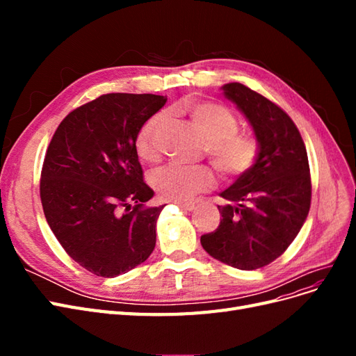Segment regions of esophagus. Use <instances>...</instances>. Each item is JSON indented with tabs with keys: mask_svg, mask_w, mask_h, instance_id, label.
Returning a JSON list of instances; mask_svg holds the SVG:
<instances>
[{
	"mask_svg": "<svg viewBox=\"0 0 356 356\" xmlns=\"http://www.w3.org/2000/svg\"><path fill=\"white\" fill-rule=\"evenodd\" d=\"M177 204H178L181 209H184V211H193V209H195V203H193V202H178Z\"/></svg>",
	"mask_w": 356,
	"mask_h": 356,
	"instance_id": "1",
	"label": "esophagus"
}]
</instances>
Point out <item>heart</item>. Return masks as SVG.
I'll return each instance as SVG.
<instances>
[{"mask_svg": "<svg viewBox=\"0 0 356 356\" xmlns=\"http://www.w3.org/2000/svg\"><path fill=\"white\" fill-rule=\"evenodd\" d=\"M182 111L204 138L207 154L221 175L239 177L254 165L258 153L257 143L251 136L238 132V118L227 106L215 102H188L182 106ZM165 122L166 114L159 113L139 129L135 148L143 160H157V136ZM149 182L160 197L184 202L211 190L215 186V175L208 166L169 163L156 169L149 175Z\"/></svg>", "mask_w": 356, "mask_h": 356, "instance_id": "b5f03b06", "label": "heart"}]
</instances>
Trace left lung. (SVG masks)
Here are the masks:
<instances>
[{
    "instance_id": "obj_1",
    "label": "left lung",
    "mask_w": 356,
    "mask_h": 356,
    "mask_svg": "<svg viewBox=\"0 0 356 356\" xmlns=\"http://www.w3.org/2000/svg\"><path fill=\"white\" fill-rule=\"evenodd\" d=\"M250 122L258 153L254 165L220 193L218 229L200 243L215 260L241 270L272 263L296 239L310 209L312 184L307 152L289 115L241 83L222 86Z\"/></svg>"
}]
</instances>
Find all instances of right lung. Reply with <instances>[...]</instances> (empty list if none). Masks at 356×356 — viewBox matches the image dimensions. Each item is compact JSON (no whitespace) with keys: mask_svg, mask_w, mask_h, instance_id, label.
Listing matches in <instances>:
<instances>
[{"mask_svg":"<svg viewBox=\"0 0 356 356\" xmlns=\"http://www.w3.org/2000/svg\"><path fill=\"white\" fill-rule=\"evenodd\" d=\"M166 96L108 93L63 118L44 157L40 196L63 250L96 276L115 277L144 263L156 246L165 204L143 179L135 139Z\"/></svg>","mask_w":356,"mask_h":356,"instance_id":"obj_1","label":"right lung"}]
</instances>
